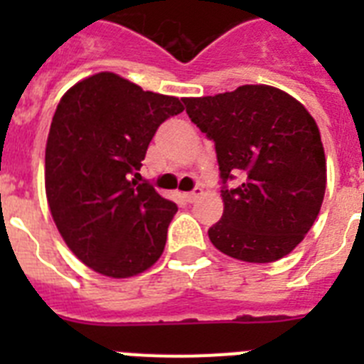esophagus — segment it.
Returning <instances> with one entry per match:
<instances>
[{
  "mask_svg": "<svg viewBox=\"0 0 364 364\" xmlns=\"http://www.w3.org/2000/svg\"><path fill=\"white\" fill-rule=\"evenodd\" d=\"M200 195H202V189L198 188V189H195V191H191V193H184V200L189 202V204H193V202L197 200Z\"/></svg>",
  "mask_w": 364,
  "mask_h": 364,
  "instance_id": "34e87169",
  "label": "esophagus"
}]
</instances>
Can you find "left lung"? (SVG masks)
Segmentation results:
<instances>
[{
  "instance_id": "1",
  "label": "left lung",
  "mask_w": 364,
  "mask_h": 364,
  "mask_svg": "<svg viewBox=\"0 0 364 364\" xmlns=\"http://www.w3.org/2000/svg\"><path fill=\"white\" fill-rule=\"evenodd\" d=\"M182 102L217 151L224 213L208 230L213 246L259 264L288 255L314 226L326 189V159L310 112L269 85ZM235 174L241 184L228 188Z\"/></svg>"
}]
</instances>
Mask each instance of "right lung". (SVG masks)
I'll return each instance as SVG.
<instances>
[{"label": "right lung", "mask_w": 364, "mask_h": 364, "mask_svg": "<svg viewBox=\"0 0 364 364\" xmlns=\"http://www.w3.org/2000/svg\"><path fill=\"white\" fill-rule=\"evenodd\" d=\"M180 100L98 73L58 104L45 147L50 215L70 252L112 279L133 277L160 259L178 211L136 176L162 122Z\"/></svg>", "instance_id": "1"}]
</instances>
